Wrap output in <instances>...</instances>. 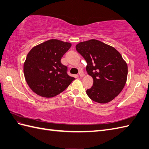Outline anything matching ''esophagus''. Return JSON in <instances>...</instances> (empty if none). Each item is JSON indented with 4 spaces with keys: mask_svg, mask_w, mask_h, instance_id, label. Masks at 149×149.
<instances>
[{
    "mask_svg": "<svg viewBox=\"0 0 149 149\" xmlns=\"http://www.w3.org/2000/svg\"><path fill=\"white\" fill-rule=\"evenodd\" d=\"M79 77H80V78H83L85 76V74L83 73L82 71H80V72H79Z\"/></svg>",
    "mask_w": 149,
    "mask_h": 149,
    "instance_id": "34e87169",
    "label": "esophagus"
}]
</instances>
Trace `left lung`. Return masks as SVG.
<instances>
[{
	"mask_svg": "<svg viewBox=\"0 0 149 149\" xmlns=\"http://www.w3.org/2000/svg\"><path fill=\"white\" fill-rule=\"evenodd\" d=\"M76 49L86 61V71L93 79V86L86 90L87 95L100 104L111 102L120 93L127 80L128 65L121 54L95 39L79 42Z\"/></svg>",
	"mask_w": 149,
	"mask_h": 149,
	"instance_id": "8db88e82",
	"label": "left lung"
}]
</instances>
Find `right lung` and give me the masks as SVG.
Here are the masks:
<instances>
[{
    "instance_id": "add662e5",
    "label": "right lung",
    "mask_w": 149,
    "mask_h": 149,
    "mask_svg": "<svg viewBox=\"0 0 149 149\" xmlns=\"http://www.w3.org/2000/svg\"><path fill=\"white\" fill-rule=\"evenodd\" d=\"M71 43L50 39L33 47L23 65L25 79L37 95L46 98L63 92L74 80L67 74V66L61 62Z\"/></svg>"
}]
</instances>
